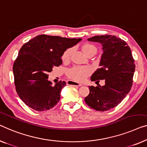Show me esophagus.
Returning a JSON list of instances; mask_svg holds the SVG:
<instances>
[{"mask_svg":"<svg viewBox=\"0 0 147 147\" xmlns=\"http://www.w3.org/2000/svg\"><path fill=\"white\" fill-rule=\"evenodd\" d=\"M67 84L68 85H70V86H76V87H80L82 86V84H78V83L74 82H72V81H67Z\"/></svg>","mask_w":147,"mask_h":147,"instance_id":"34e87169","label":"esophagus"}]
</instances>
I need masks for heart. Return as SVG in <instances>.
<instances>
[{
  "label": "heart",
  "mask_w": 147,
  "mask_h": 147,
  "mask_svg": "<svg viewBox=\"0 0 147 147\" xmlns=\"http://www.w3.org/2000/svg\"><path fill=\"white\" fill-rule=\"evenodd\" d=\"M82 50L86 56L93 52H97V48L95 46L91 44H86L83 46ZM71 48H68L63 53L61 58L63 61H68L72 53ZM91 70L86 67H74L67 71L68 77L76 82H82L86 80L88 76L90 75Z\"/></svg>",
  "instance_id": "1"
}]
</instances>
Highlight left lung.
I'll return each instance as SVG.
<instances>
[{
	"label": "left lung",
	"instance_id": "8db88e82",
	"mask_svg": "<svg viewBox=\"0 0 147 147\" xmlns=\"http://www.w3.org/2000/svg\"><path fill=\"white\" fill-rule=\"evenodd\" d=\"M88 40L99 42L103 46L100 67L93 74L91 80L99 82L104 80L105 85L89 86L90 93L85 101L96 111L110 110L117 106L131 90L135 60L127 44L115 36H95Z\"/></svg>",
	"mask_w": 147,
	"mask_h": 147
}]
</instances>
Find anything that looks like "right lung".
<instances>
[{"label":"right lung","mask_w":147,"mask_h":147,"mask_svg":"<svg viewBox=\"0 0 147 147\" xmlns=\"http://www.w3.org/2000/svg\"><path fill=\"white\" fill-rule=\"evenodd\" d=\"M81 40L42 34L22 46L14 62L13 74L16 92L26 105L44 111L58 103L66 83L59 81L52 86L48 74L62 63L63 53Z\"/></svg>","instance_id":"obj_1"}]
</instances>
